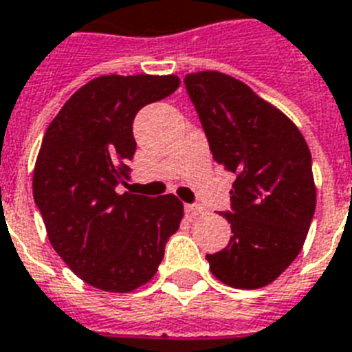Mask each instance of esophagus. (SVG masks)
<instances>
[{"label":"esophagus","mask_w":352,"mask_h":352,"mask_svg":"<svg viewBox=\"0 0 352 352\" xmlns=\"http://www.w3.org/2000/svg\"><path fill=\"white\" fill-rule=\"evenodd\" d=\"M185 213L195 219V217H198V214L206 213V209H204L201 206H198V204H185Z\"/></svg>","instance_id":"obj_1"}]
</instances>
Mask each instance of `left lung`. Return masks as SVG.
<instances>
[{"label":"left lung","instance_id":"1","mask_svg":"<svg viewBox=\"0 0 352 352\" xmlns=\"http://www.w3.org/2000/svg\"><path fill=\"white\" fill-rule=\"evenodd\" d=\"M185 89L213 160L233 173L230 244L207 253L228 287L270 285L299 255L316 209L312 156L298 126L246 84L219 72L190 73Z\"/></svg>","mask_w":352,"mask_h":352}]
</instances>
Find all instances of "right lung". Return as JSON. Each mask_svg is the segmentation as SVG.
Masks as SVG:
<instances>
[{
	"label": "right lung",
	"instance_id": "obj_1",
	"mask_svg": "<svg viewBox=\"0 0 352 352\" xmlns=\"http://www.w3.org/2000/svg\"><path fill=\"white\" fill-rule=\"evenodd\" d=\"M176 75L99 77L54 117L38 154L32 195L51 246L73 274L106 292H132L156 274L184 206L117 195L135 154L133 119L176 91Z\"/></svg>",
	"mask_w": 352,
	"mask_h": 352
}]
</instances>
